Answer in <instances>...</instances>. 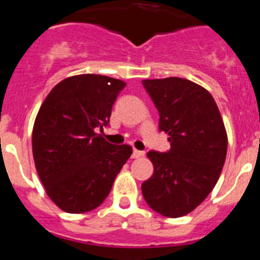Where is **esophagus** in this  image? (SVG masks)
<instances>
[{
	"mask_svg": "<svg viewBox=\"0 0 260 260\" xmlns=\"http://www.w3.org/2000/svg\"><path fill=\"white\" fill-rule=\"evenodd\" d=\"M144 155V151H139V150H134L133 151V158H138V157H142Z\"/></svg>",
	"mask_w": 260,
	"mask_h": 260,
	"instance_id": "obj_1",
	"label": "esophagus"
}]
</instances>
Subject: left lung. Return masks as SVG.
Wrapping results in <instances>:
<instances>
[{"label": "left lung", "instance_id": "1", "mask_svg": "<svg viewBox=\"0 0 260 260\" xmlns=\"http://www.w3.org/2000/svg\"><path fill=\"white\" fill-rule=\"evenodd\" d=\"M158 112V130L171 150L147 153L153 174L142 183L147 204L167 217L197 208L212 191L226 157L228 138L215 100L203 87L182 78L142 82Z\"/></svg>", "mask_w": 260, "mask_h": 260}]
</instances>
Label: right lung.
Masks as SVG:
<instances>
[{"label":"right lung","mask_w":260,"mask_h":260,"mask_svg":"<svg viewBox=\"0 0 260 260\" xmlns=\"http://www.w3.org/2000/svg\"><path fill=\"white\" fill-rule=\"evenodd\" d=\"M125 87L105 75H75L59 82L39 110L32 132L36 171L48 197L66 212L99 207L133 153L98 134Z\"/></svg>","instance_id":"1"}]
</instances>
